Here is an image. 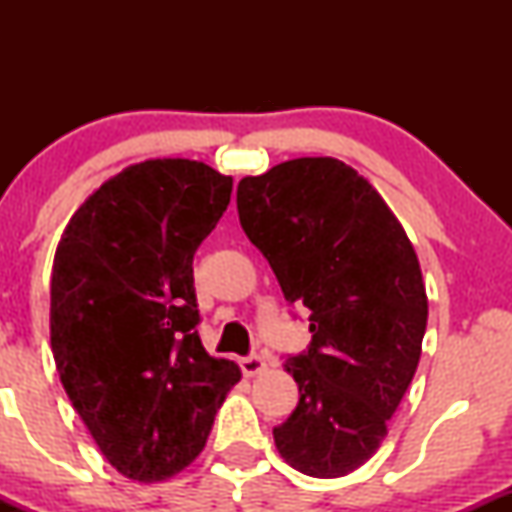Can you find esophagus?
<instances>
[{"instance_id":"obj_1","label":"esophagus","mask_w":512,"mask_h":512,"mask_svg":"<svg viewBox=\"0 0 512 512\" xmlns=\"http://www.w3.org/2000/svg\"><path fill=\"white\" fill-rule=\"evenodd\" d=\"M240 368H243V373L248 375V378H252V375L262 373V370L267 368V363H264V358H262V356L250 354V356L240 358Z\"/></svg>"}]
</instances>
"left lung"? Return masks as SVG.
<instances>
[{
  "label": "left lung",
  "mask_w": 512,
  "mask_h": 512,
  "mask_svg": "<svg viewBox=\"0 0 512 512\" xmlns=\"http://www.w3.org/2000/svg\"><path fill=\"white\" fill-rule=\"evenodd\" d=\"M238 216L286 301L310 310L313 339L284 363L301 399L274 428L276 450L308 477H344L380 448L419 366L416 252L375 187L330 156L243 178Z\"/></svg>",
  "instance_id": "8db88e82"
}]
</instances>
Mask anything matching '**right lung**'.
Segmentation results:
<instances>
[{"mask_svg": "<svg viewBox=\"0 0 512 512\" xmlns=\"http://www.w3.org/2000/svg\"><path fill=\"white\" fill-rule=\"evenodd\" d=\"M233 180L187 158L134 163L76 209L50 281L57 373L120 474L161 481L202 452L240 368L197 334L192 260Z\"/></svg>", "mask_w": 512, "mask_h": 512, "instance_id": "1", "label": "right lung"}]
</instances>
